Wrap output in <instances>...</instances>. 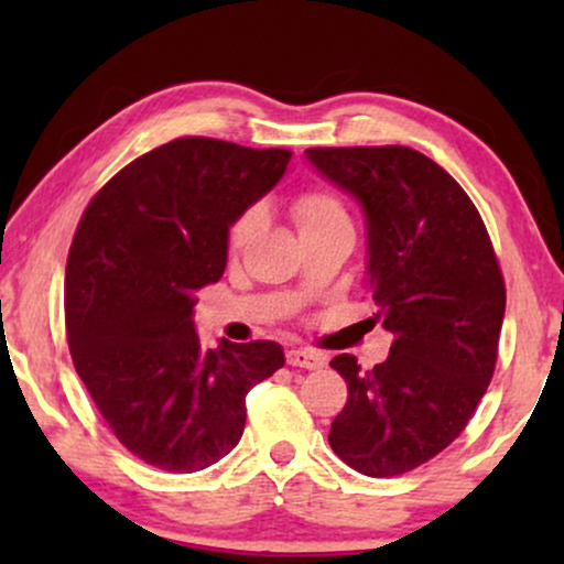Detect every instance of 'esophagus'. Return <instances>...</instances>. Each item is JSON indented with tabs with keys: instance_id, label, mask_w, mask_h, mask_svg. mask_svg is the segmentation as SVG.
<instances>
[{
	"instance_id": "esophagus-1",
	"label": "esophagus",
	"mask_w": 564,
	"mask_h": 564,
	"mask_svg": "<svg viewBox=\"0 0 564 564\" xmlns=\"http://www.w3.org/2000/svg\"><path fill=\"white\" fill-rule=\"evenodd\" d=\"M288 365L303 367V369H321L323 365H326V357L318 351H311V349H290Z\"/></svg>"
}]
</instances>
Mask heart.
I'll list each match as a JSON object with an SVG mask.
<instances>
[{
    "mask_svg": "<svg viewBox=\"0 0 564 564\" xmlns=\"http://www.w3.org/2000/svg\"><path fill=\"white\" fill-rule=\"evenodd\" d=\"M290 210H292V218H295V226L300 234L330 226V223H349V218H346V210H344V203L328 189L300 192V195L292 199ZM257 228H259V210H246L228 230L230 249L234 251L243 249V246L251 241V236L257 234Z\"/></svg>",
    "mask_w": 564,
    "mask_h": 564,
    "instance_id": "1",
    "label": "heart"
}]
</instances>
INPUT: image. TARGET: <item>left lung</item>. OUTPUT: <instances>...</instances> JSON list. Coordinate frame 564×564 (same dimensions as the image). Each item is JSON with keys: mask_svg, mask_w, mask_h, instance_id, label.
I'll use <instances>...</instances> for the list:
<instances>
[{"mask_svg": "<svg viewBox=\"0 0 564 564\" xmlns=\"http://www.w3.org/2000/svg\"><path fill=\"white\" fill-rule=\"evenodd\" d=\"M307 164L365 213L367 284L388 359L330 367L349 400L328 444L369 477L403 475L473 419L498 359L506 288L480 213L436 161L405 145L307 149Z\"/></svg>", "mask_w": 564, "mask_h": 564, "instance_id": "left-lung-1", "label": "left lung"}]
</instances>
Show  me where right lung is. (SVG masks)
I'll use <instances>...</instances> for the list:
<instances>
[{
  "mask_svg": "<svg viewBox=\"0 0 564 564\" xmlns=\"http://www.w3.org/2000/svg\"><path fill=\"white\" fill-rule=\"evenodd\" d=\"M290 151L176 138L112 176L76 228L66 334L76 372L120 444L197 473L241 442L246 395L284 365L274 341L199 346L195 292L218 282L228 230L276 187Z\"/></svg>",
  "mask_w": 564,
  "mask_h": 564,
  "instance_id": "add662e5",
  "label": "right lung"
}]
</instances>
